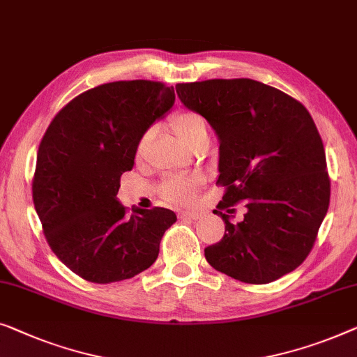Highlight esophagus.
<instances>
[{
    "instance_id": "1",
    "label": "esophagus",
    "mask_w": 357,
    "mask_h": 357,
    "mask_svg": "<svg viewBox=\"0 0 357 357\" xmlns=\"http://www.w3.org/2000/svg\"><path fill=\"white\" fill-rule=\"evenodd\" d=\"M182 217H188V219H199L201 213H198V211H185V213H182Z\"/></svg>"
}]
</instances>
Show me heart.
<instances>
[{
  "label": "heart",
  "instance_id": "obj_1",
  "mask_svg": "<svg viewBox=\"0 0 357 357\" xmlns=\"http://www.w3.org/2000/svg\"><path fill=\"white\" fill-rule=\"evenodd\" d=\"M169 127L174 132V135L178 138V142L188 149L203 137H208V127H206L204 119L191 111L177 112L170 119ZM149 138H151L149 132H144L140 137V140L137 143L138 156L143 154L144 148L148 146ZM195 187L196 183L191 182V180H170L166 185V196L170 201H175V203H188L195 193Z\"/></svg>",
  "mask_w": 357,
  "mask_h": 357
}]
</instances>
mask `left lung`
I'll list each match as a JSON object with an SVG mask.
<instances>
[{"instance_id": "1", "label": "left lung", "mask_w": 357, "mask_h": 357, "mask_svg": "<svg viewBox=\"0 0 357 357\" xmlns=\"http://www.w3.org/2000/svg\"><path fill=\"white\" fill-rule=\"evenodd\" d=\"M187 109L203 116L219 138L214 211L225 235L204 256L215 271L245 283L275 282L303 264L330 203L325 149L301 102L251 79H214L175 86ZM241 200L245 219L231 225Z\"/></svg>"}]
</instances>
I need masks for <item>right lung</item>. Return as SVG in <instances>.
Here are the masks:
<instances>
[{"instance_id":"1","label":"right lung","mask_w":357,"mask_h":357,"mask_svg":"<svg viewBox=\"0 0 357 357\" xmlns=\"http://www.w3.org/2000/svg\"><path fill=\"white\" fill-rule=\"evenodd\" d=\"M174 102V86L159 82L95 86L58 112L40 143L35 211L54 255L85 280L121 282L146 271L177 220L164 208H135L127 215L117 199L138 140Z\"/></svg>"}]
</instances>
